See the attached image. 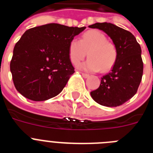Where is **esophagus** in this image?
Wrapping results in <instances>:
<instances>
[{"instance_id": "obj_1", "label": "esophagus", "mask_w": 153, "mask_h": 153, "mask_svg": "<svg viewBox=\"0 0 153 153\" xmlns=\"http://www.w3.org/2000/svg\"><path fill=\"white\" fill-rule=\"evenodd\" d=\"M81 74H82V76H83V78H88L89 76H90V75H89V74H84V73H81Z\"/></svg>"}]
</instances>
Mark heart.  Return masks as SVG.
<instances>
[{
    "instance_id": "heart-1",
    "label": "heart",
    "mask_w": 153,
    "mask_h": 153,
    "mask_svg": "<svg viewBox=\"0 0 153 153\" xmlns=\"http://www.w3.org/2000/svg\"><path fill=\"white\" fill-rule=\"evenodd\" d=\"M89 59L78 65L80 70L97 72L107 71L112 68L117 58V50L113 42L97 30H91L82 36L80 40L73 39L69 45V56L72 63L76 65L86 56Z\"/></svg>"
}]
</instances>
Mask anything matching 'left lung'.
I'll return each instance as SVG.
<instances>
[{"instance_id": "obj_1", "label": "left lung", "mask_w": 153, "mask_h": 153, "mask_svg": "<svg viewBox=\"0 0 153 153\" xmlns=\"http://www.w3.org/2000/svg\"><path fill=\"white\" fill-rule=\"evenodd\" d=\"M89 27L105 32L117 50V60L111 72L101 78L99 88L90 92V95L102 106H120L136 94L142 80L141 47L132 33L111 23H96Z\"/></svg>"}]
</instances>
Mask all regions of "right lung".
Masks as SVG:
<instances>
[{
    "label": "right lung",
    "instance_id": "add662e5",
    "mask_svg": "<svg viewBox=\"0 0 153 153\" xmlns=\"http://www.w3.org/2000/svg\"><path fill=\"white\" fill-rule=\"evenodd\" d=\"M85 29L48 24L25 31L10 64L16 90L33 101L57 96L75 72L69 56L70 41Z\"/></svg>",
    "mask_w": 153,
    "mask_h": 153
}]
</instances>
